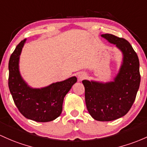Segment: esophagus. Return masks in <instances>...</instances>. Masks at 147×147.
<instances>
[{"instance_id": "34e87169", "label": "esophagus", "mask_w": 147, "mask_h": 147, "mask_svg": "<svg viewBox=\"0 0 147 147\" xmlns=\"http://www.w3.org/2000/svg\"><path fill=\"white\" fill-rule=\"evenodd\" d=\"M86 77H87V75L85 72H80V73H79V75H78V79L80 81H82V80H84Z\"/></svg>"}]
</instances>
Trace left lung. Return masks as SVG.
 <instances>
[{
  "label": "left lung",
  "instance_id": "1",
  "mask_svg": "<svg viewBox=\"0 0 147 147\" xmlns=\"http://www.w3.org/2000/svg\"><path fill=\"white\" fill-rule=\"evenodd\" d=\"M122 51L123 63L114 82L107 83L83 80L87 109L93 119L100 121L115 120L128 112L140 87V62L131 45L124 38L102 34Z\"/></svg>",
  "mask_w": 147,
  "mask_h": 147
}]
</instances>
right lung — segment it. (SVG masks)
<instances>
[{
    "mask_svg": "<svg viewBox=\"0 0 147 147\" xmlns=\"http://www.w3.org/2000/svg\"><path fill=\"white\" fill-rule=\"evenodd\" d=\"M26 40L19 42L9 58V91L14 104L24 117L37 122L51 121L60 116L64 97L77 82V77H72L44 88H30L22 79L19 70V56Z\"/></svg>",
    "mask_w": 147,
    "mask_h": 147,
    "instance_id": "obj_1",
    "label": "right lung"
}]
</instances>
